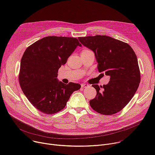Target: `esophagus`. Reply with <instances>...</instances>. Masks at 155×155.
Instances as JSON below:
<instances>
[{"mask_svg":"<svg viewBox=\"0 0 155 155\" xmlns=\"http://www.w3.org/2000/svg\"><path fill=\"white\" fill-rule=\"evenodd\" d=\"M81 87H87L89 86V85H88L87 84H86V83H82L81 84Z\"/></svg>","mask_w":155,"mask_h":155,"instance_id":"34e87169","label":"esophagus"}]
</instances>
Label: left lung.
Listing matches in <instances>:
<instances>
[{"mask_svg": "<svg viewBox=\"0 0 155 155\" xmlns=\"http://www.w3.org/2000/svg\"><path fill=\"white\" fill-rule=\"evenodd\" d=\"M78 38L94 53L99 72L110 77L108 83L103 86L92 85L97 94L90 101L91 107L104 115L119 112L134 96L140 82L136 53L127 43L109 36L97 35Z\"/></svg>", "mask_w": 155, "mask_h": 155, "instance_id": "1", "label": "left lung"}]
</instances>
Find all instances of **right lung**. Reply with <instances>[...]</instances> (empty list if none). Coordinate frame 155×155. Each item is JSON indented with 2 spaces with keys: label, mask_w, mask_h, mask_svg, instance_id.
I'll return each mask as SVG.
<instances>
[{
  "label": "right lung",
  "mask_w": 155,
  "mask_h": 155,
  "mask_svg": "<svg viewBox=\"0 0 155 155\" xmlns=\"http://www.w3.org/2000/svg\"><path fill=\"white\" fill-rule=\"evenodd\" d=\"M77 46L73 37L48 36L27 48L21 60L19 82L22 91L32 105L47 115L65 107L71 94L81 85L58 81L59 69L66 63Z\"/></svg>",
  "instance_id": "obj_1"
}]
</instances>
